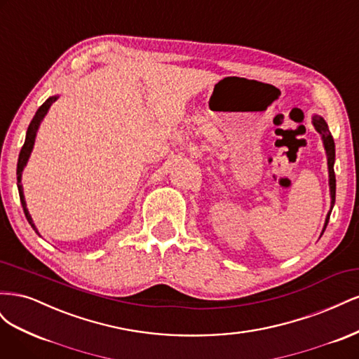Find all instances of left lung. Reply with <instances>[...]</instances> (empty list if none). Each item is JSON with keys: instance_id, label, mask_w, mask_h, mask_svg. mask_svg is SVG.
<instances>
[{"instance_id": "1", "label": "left lung", "mask_w": 359, "mask_h": 359, "mask_svg": "<svg viewBox=\"0 0 359 359\" xmlns=\"http://www.w3.org/2000/svg\"><path fill=\"white\" fill-rule=\"evenodd\" d=\"M313 126L316 127L318 132L322 135L323 139V145L325 149H327V157H328V170H330V189H331V210L334 206L335 202V173H334V160H335V145H334V139L331 136V132L328 128V124L325 123V119L320 116H313ZM330 215L331 211L327 217V220H325V227H327L328 222H330ZM323 227V231H325Z\"/></svg>"}]
</instances>
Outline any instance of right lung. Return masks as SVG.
I'll list each match as a JSON object with an SVG mask.
<instances>
[{"label": "right lung", "instance_id": "right-lung-1", "mask_svg": "<svg viewBox=\"0 0 359 359\" xmlns=\"http://www.w3.org/2000/svg\"><path fill=\"white\" fill-rule=\"evenodd\" d=\"M57 100V97H49V99L43 103L39 109H37V112H36V115H34V118H32V121L29 123V126H28V130H27V137H25V144H24V147H22V149H20V153H19V160H18V170H16V175H18V190H19V198H20V203H22V208H24V212H25V217H27V220H28V223L31 224V227L32 229H34L36 232H37V229H36V226H34V223H32V219H31V215H29V212H28V210H27V203H25V199H24V191H22V186H20V175H22V170H24V168H25V165H27V161H28V158H29V154H31V151H32V145H34V140H36V133H37V128H39V126H40V121L43 118H45V115L48 114V109L50 107V104ZM39 233V232H37Z\"/></svg>", "mask_w": 359, "mask_h": 359}]
</instances>
